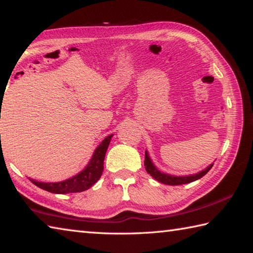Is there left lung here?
Instances as JSON below:
<instances>
[{
    "label": "left lung",
    "instance_id": "1",
    "mask_svg": "<svg viewBox=\"0 0 253 253\" xmlns=\"http://www.w3.org/2000/svg\"><path fill=\"white\" fill-rule=\"evenodd\" d=\"M144 165H145V169H146V172L148 174H151V176H153L158 182H161L163 184H166V185H182V184H187V183L194 182V181H196V179L203 177L204 175L207 174L213 166V164H211L210 166H208L207 169L201 170V172L196 173V174L186 175V176H174V175L165 174V173L161 172V170H158L155 168V165L153 164V162L151 160V157H149L147 151L145 152Z\"/></svg>",
    "mask_w": 253,
    "mask_h": 253
}]
</instances>
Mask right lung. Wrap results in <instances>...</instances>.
<instances>
[{
    "instance_id": "right-lung-1",
    "label": "right lung",
    "mask_w": 253,
    "mask_h": 253,
    "mask_svg": "<svg viewBox=\"0 0 253 253\" xmlns=\"http://www.w3.org/2000/svg\"><path fill=\"white\" fill-rule=\"evenodd\" d=\"M113 135L107 136L106 138L99 144V146L93 152L89 164L85 166L84 170H81L76 176L68 178L66 181L58 183H43L34 181L32 178H29L34 185L45 190L51 193L55 194H67V193H77V192H83L90 188L98 179L100 178L102 170H104V161L107 148L109 146L110 139Z\"/></svg>"
}]
</instances>
